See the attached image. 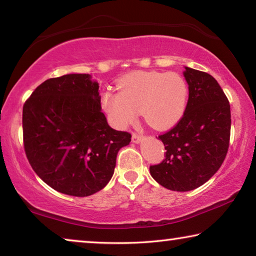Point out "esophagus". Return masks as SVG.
I'll list each match as a JSON object with an SVG mask.
<instances>
[{
  "label": "esophagus",
  "instance_id": "34e87169",
  "mask_svg": "<svg viewBox=\"0 0 256 256\" xmlns=\"http://www.w3.org/2000/svg\"><path fill=\"white\" fill-rule=\"evenodd\" d=\"M142 138H144V136H140V134H138V133L132 134V141L134 142V144H138V142L142 141Z\"/></svg>",
  "mask_w": 256,
  "mask_h": 256
}]
</instances>
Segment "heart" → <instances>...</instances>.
I'll return each instance as SVG.
<instances>
[{
	"mask_svg": "<svg viewBox=\"0 0 256 256\" xmlns=\"http://www.w3.org/2000/svg\"><path fill=\"white\" fill-rule=\"evenodd\" d=\"M188 99V82L178 73L136 72L120 80V92L104 94L102 104L120 128L133 123L142 112L151 126L166 128L183 116Z\"/></svg>",
	"mask_w": 256,
	"mask_h": 256,
	"instance_id": "b5f03b06",
	"label": "heart"
}]
</instances>
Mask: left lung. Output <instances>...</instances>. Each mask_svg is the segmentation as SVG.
<instances>
[{"label":"left lung","instance_id":"8db88e82","mask_svg":"<svg viewBox=\"0 0 256 256\" xmlns=\"http://www.w3.org/2000/svg\"><path fill=\"white\" fill-rule=\"evenodd\" d=\"M188 100L184 114L158 136L164 159L150 166L154 180L172 190L186 192L209 180L222 166L230 140V105L209 73L185 68Z\"/></svg>","mask_w":256,"mask_h":256}]
</instances>
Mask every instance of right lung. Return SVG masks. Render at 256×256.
I'll list each match as a JSON object with an SVG mask.
<instances>
[{
    "label": "right lung",
    "instance_id": "add662e5",
    "mask_svg": "<svg viewBox=\"0 0 256 256\" xmlns=\"http://www.w3.org/2000/svg\"><path fill=\"white\" fill-rule=\"evenodd\" d=\"M89 74L52 78L22 110L24 148L34 172L60 193L88 196L110 180L118 150L131 134L116 131L102 112Z\"/></svg>",
    "mask_w": 256,
    "mask_h": 256
}]
</instances>
